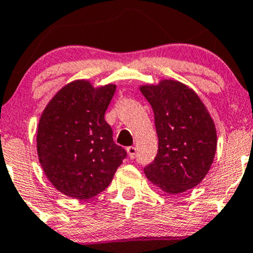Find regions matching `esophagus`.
<instances>
[{
	"label": "esophagus",
	"mask_w": 253,
	"mask_h": 253,
	"mask_svg": "<svg viewBox=\"0 0 253 253\" xmlns=\"http://www.w3.org/2000/svg\"><path fill=\"white\" fill-rule=\"evenodd\" d=\"M126 150H127V154H128L129 159L135 158V155H137V149H135L134 147H128Z\"/></svg>",
	"instance_id": "obj_1"
}]
</instances>
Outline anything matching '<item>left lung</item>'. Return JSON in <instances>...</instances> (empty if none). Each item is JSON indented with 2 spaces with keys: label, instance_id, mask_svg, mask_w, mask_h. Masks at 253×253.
Here are the masks:
<instances>
[{
  "label": "left lung",
  "instance_id": "1",
  "mask_svg": "<svg viewBox=\"0 0 253 253\" xmlns=\"http://www.w3.org/2000/svg\"><path fill=\"white\" fill-rule=\"evenodd\" d=\"M155 118L159 149L144 169L154 185L169 194L196 187L209 173L217 149V132L195 91L175 80L139 87Z\"/></svg>",
  "mask_w": 253,
  "mask_h": 253
}]
</instances>
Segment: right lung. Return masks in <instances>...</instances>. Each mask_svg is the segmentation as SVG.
Segmentation results:
<instances>
[{"mask_svg":"<svg viewBox=\"0 0 253 253\" xmlns=\"http://www.w3.org/2000/svg\"><path fill=\"white\" fill-rule=\"evenodd\" d=\"M116 84L93 87L87 80L65 84L41 114L37 155L58 191L79 200L108 188L126 150L115 144L104 119Z\"/></svg>","mask_w":253,"mask_h":253,"instance_id":"obj_1","label":"right lung"}]
</instances>
